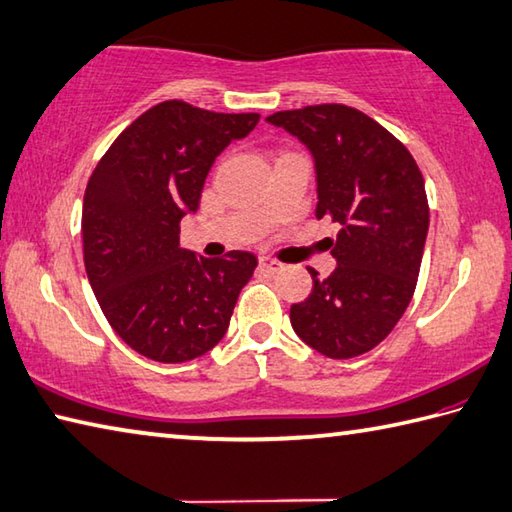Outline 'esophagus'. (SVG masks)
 <instances>
[{
	"mask_svg": "<svg viewBox=\"0 0 512 512\" xmlns=\"http://www.w3.org/2000/svg\"><path fill=\"white\" fill-rule=\"evenodd\" d=\"M258 267H260V272H265V274H278V272H283V269H285L283 263H278V260L267 258V256L258 258Z\"/></svg>",
	"mask_w": 512,
	"mask_h": 512,
	"instance_id": "1",
	"label": "esophagus"
}]
</instances>
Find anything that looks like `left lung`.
<instances>
[{"mask_svg": "<svg viewBox=\"0 0 512 512\" xmlns=\"http://www.w3.org/2000/svg\"><path fill=\"white\" fill-rule=\"evenodd\" d=\"M267 122L292 133L316 162V218L339 225L327 238L336 269L312 274V294L292 305L294 332L330 359L370 352L399 323L417 287L430 207L406 144L345 104L278 111Z\"/></svg>", "mask_w": 512, "mask_h": 512, "instance_id": "left-lung-1", "label": "left lung"}]
</instances>
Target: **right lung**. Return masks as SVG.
I'll list each match as a JSON object with an SVG mask.
<instances>
[{
	"instance_id": "add662e5",
	"label": "right lung",
	"mask_w": 512,
	"mask_h": 512,
	"mask_svg": "<svg viewBox=\"0 0 512 512\" xmlns=\"http://www.w3.org/2000/svg\"><path fill=\"white\" fill-rule=\"evenodd\" d=\"M258 113H216L167 100L124 129L93 169L82 205L84 267L115 334L158 363H185L223 339L249 252L205 258L180 247L214 160Z\"/></svg>"
}]
</instances>
